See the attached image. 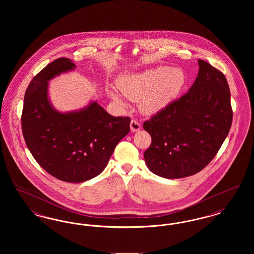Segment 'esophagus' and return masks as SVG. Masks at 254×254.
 <instances>
[{"label": "esophagus", "mask_w": 254, "mask_h": 254, "mask_svg": "<svg viewBox=\"0 0 254 254\" xmlns=\"http://www.w3.org/2000/svg\"><path fill=\"white\" fill-rule=\"evenodd\" d=\"M130 129L132 132H136L141 129V125L136 121V120H131L130 122Z\"/></svg>", "instance_id": "34e87169"}]
</instances>
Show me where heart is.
<instances>
[{"label": "heart", "instance_id": "b5f03b06", "mask_svg": "<svg viewBox=\"0 0 254 254\" xmlns=\"http://www.w3.org/2000/svg\"><path fill=\"white\" fill-rule=\"evenodd\" d=\"M186 83V76L180 68L157 66L141 72L126 73L117 79L122 93L129 100L138 102L140 110L153 115L166 109L180 94ZM109 96L124 105L121 94L113 88L108 90Z\"/></svg>", "mask_w": 254, "mask_h": 254}]
</instances>
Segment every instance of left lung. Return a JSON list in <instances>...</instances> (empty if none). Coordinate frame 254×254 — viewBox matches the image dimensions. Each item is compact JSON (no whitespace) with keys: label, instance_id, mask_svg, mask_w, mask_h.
Here are the masks:
<instances>
[{"label":"left lung","instance_id":"8db88e82","mask_svg":"<svg viewBox=\"0 0 254 254\" xmlns=\"http://www.w3.org/2000/svg\"><path fill=\"white\" fill-rule=\"evenodd\" d=\"M188 93L144 123L151 145L144 153L148 169L160 177L193 175L215 157L232 123L225 75L205 61Z\"/></svg>","mask_w":254,"mask_h":254}]
</instances>
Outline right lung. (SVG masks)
Wrapping results in <instances>:
<instances>
[{"label": "right lung", "instance_id": "right-lung-1", "mask_svg": "<svg viewBox=\"0 0 254 254\" xmlns=\"http://www.w3.org/2000/svg\"><path fill=\"white\" fill-rule=\"evenodd\" d=\"M76 64L60 58L38 73L24 99L22 129L37 163L61 181L83 183L98 176L116 145L129 132L130 119L108 113L96 101L59 111L49 98V81L73 71Z\"/></svg>", "mask_w": 254, "mask_h": 254}]
</instances>
